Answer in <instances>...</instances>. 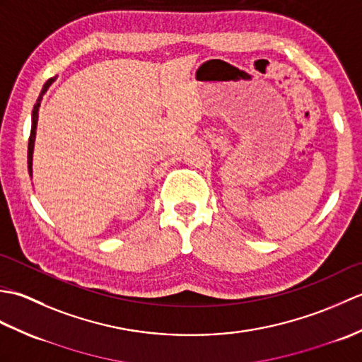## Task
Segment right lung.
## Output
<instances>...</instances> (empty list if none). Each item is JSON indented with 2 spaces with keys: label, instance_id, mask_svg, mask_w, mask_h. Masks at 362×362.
<instances>
[{
  "label": "right lung",
  "instance_id": "right-lung-1",
  "mask_svg": "<svg viewBox=\"0 0 362 362\" xmlns=\"http://www.w3.org/2000/svg\"><path fill=\"white\" fill-rule=\"evenodd\" d=\"M54 79H56V78H51V79L46 81V83L40 91V96L37 98V103H35L34 110H33V126H30V135H29V143H28V171H29L30 177H33V153H34V143H35V129H37V121H38V107H40L43 95L46 93V90L49 88V86L54 82Z\"/></svg>",
  "mask_w": 362,
  "mask_h": 362
}]
</instances>
